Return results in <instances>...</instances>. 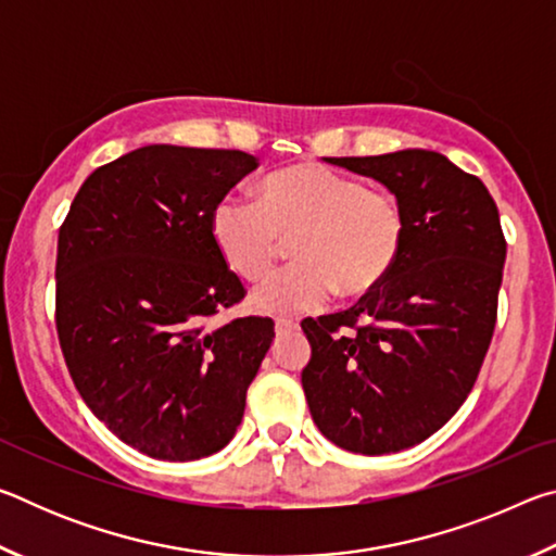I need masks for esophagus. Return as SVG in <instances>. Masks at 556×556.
Listing matches in <instances>:
<instances>
[{"label": "esophagus", "mask_w": 556, "mask_h": 556, "mask_svg": "<svg viewBox=\"0 0 556 556\" xmlns=\"http://www.w3.org/2000/svg\"><path fill=\"white\" fill-rule=\"evenodd\" d=\"M296 328V324L294 321H289V318H277L275 321V331H277V336H287V333H291Z\"/></svg>", "instance_id": "obj_1"}]
</instances>
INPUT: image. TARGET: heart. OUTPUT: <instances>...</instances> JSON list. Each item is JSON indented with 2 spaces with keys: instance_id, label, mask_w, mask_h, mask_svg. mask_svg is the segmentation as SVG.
<instances>
[{
  "instance_id": "1",
  "label": "heart",
  "mask_w": 556,
  "mask_h": 556,
  "mask_svg": "<svg viewBox=\"0 0 556 556\" xmlns=\"http://www.w3.org/2000/svg\"><path fill=\"white\" fill-rule=\"evenodd\" d=\"M215 248L235 275L260 281L275 269L291 242L296 265L252 294L262 314L304 316L318 312L336 287L363 294L397 262L407 215L400 199L361 178L304 162L271 172L257 201L225 195L211 213Z\"/></svg>"
}]
</instances>
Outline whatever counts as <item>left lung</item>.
<instances>
[{"mask_svg": "<svg viewBox=\"0 0 556 556\" xmlns=\"http://www.w3.org/2000/svg\"><path fill=\"white\" fill-rule=\"evenodd\" d=\"M326 162L397 195L407 235L390 275L355 306L301 324L312 343L301 384L336 446L397 454L444 427L481 372L507 248L501 215L481 178L439 152Z\"/></svg>", "mask_w": 556, "mask_h": 556, "instance_id": "1", "label": "left lung"}]
</instances>
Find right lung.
Wrapping results in <instances>:
<instances>
[{"label": "right lung", "mask_w": 556, "mask_h": 556, "mask_svg": "<svg viewBox=\"0 0 556 556\" xmlns=\"http://www.w3.org/2000/svg\"><path fill=\"white\" fill-rule=\"evenodd\" d=\"M260 162L149 144L92 172L59 232L55 328L88 407L117 439L195 460L235 437L271 318H208L244 299L211 235L215 203Z\"/></svg>", "instance_id": "add662e5"}]
</instances>
